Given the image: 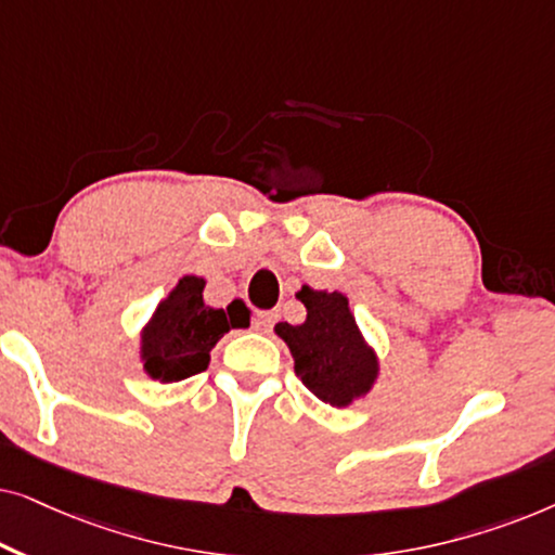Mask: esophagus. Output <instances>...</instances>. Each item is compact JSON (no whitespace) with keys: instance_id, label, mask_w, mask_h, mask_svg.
Segmentation results:
<instances>
[{"instance_id":"34e87169","label":"esophagus","mask_w":555,"mask_h":555,"mask_svg":"<svg viewBox=\"0 0 555 555\" xmlns=\"http://www.w3.org/2000/svg\"><path fill=\"white\" fill-rule=\"evenodd\" d=\"M275 321H278V313H275V310H262V313L257 315L255 328L260 331V333H270V331H272V325H275Z\"/></svg>"}]
</instances>
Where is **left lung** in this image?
<instances>
[{
    "label": "left lung",
    "mask_w": 555,
    "mask_h": 555,
    "mask_svg": "<svg viewBox=\"0 0 555 555\" xmlns=\"http://www.w3.org/2000/svg\"><path fill=\"white\" fill-rule=\"evenodd\" d=\"M298 300L308 310L306 323H278L275 333L291 348L295 376L321 401L346 406L374 384L376 356L363 344L346 295L306 285Z\"/></svg>",
    "instance_id": "1"
}]
</instances>
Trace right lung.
I'll return each mask as SVG.
<instances>
[{
    "instance_id": "right-lung-1",
    "label": "right lung",
    "mask_w": 555,
    "mask_h": 555,
    "mask_svg": "<svg viewBox=\"0 0 555 555\" xmlns=\"http://www.w3.org/2000/svg\"><path fill=\"white\" fill-rule=\"evenodd\" d=\"M204 280L181 278L143 331V369L158 382H181L202 374L209 351L230 328L249 325V310L232 300L227 310L209 308L202 300Z\"/></svg>"
}]
</instances>
